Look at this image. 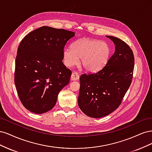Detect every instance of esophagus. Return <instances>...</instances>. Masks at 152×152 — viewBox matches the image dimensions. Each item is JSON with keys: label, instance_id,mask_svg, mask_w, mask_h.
<instances>
[{"label": "esophagus", "instance_id": "esophagus-1", "mask_svg": "<svg viewBox=\"0 0 152 152\" xmlns=\"http://www.w3.org/2000/svg\"><path fill=\"white\" fill-rule=\"evenodd\" d=\"M72 80H77L79 79V74L77 72H73L71 75Z\"/></svg>", "mask_w": 152, "mask_h": 152}]
</instances>
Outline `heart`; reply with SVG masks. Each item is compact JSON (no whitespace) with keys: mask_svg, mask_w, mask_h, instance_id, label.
Returning <instances> with one entry per match:
<instances>
[{"mask_svg":"<svg viewBox=\"0 0 152 152\" xmlns=\"http://www.w3.org/2000/svg\"><path fill=\"white\" fill-rule=\"evenodd\" d=\"M111 49L108 44L92 39L76 40L72 48L63 51L64 63L67 66L76 65L81 58V64L86 70L96 72L102 69L108 61Z\"/></svg>","mask_w":152,"mask_h":152,"instance_id":"1","label":"heart"}]
</instances>
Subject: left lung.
<instances>
[{"instance_id": "obj_1", "label": "left lung", "mask_w": 152, "mask_h": 152, "mask_svg": "<svg viewBox=\"0 0 152 152\" xmlns=\"http://www.w3.org/2000/svg\"><path fill=\"white\" fill-rule=\"evenodd\" d=\"M115 44V51L100 70L80 77L78 104L82 112L101 118L122 103L133 77L134 57L131 48L115 37L107 36Z\"/></svg>"}]
</instances>
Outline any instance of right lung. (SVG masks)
<instances>
[{
	"instance_id": "right-lung-1",
	"label": "right lung",
	"mask_w": 152,
	"mask_h": 152,
	"mask_svg": "<svg viewBox=\"0 0 152 152\" xmlns=\"http://www.w3.org/2000/svg\"><path fill=\"white\" fill-rule=\"evenodd\" d=\"M75 33L42 26L22 39L15 60V84L22 104L44 113L56 104L58 95L70 82L72 71L64 65V48Z\"/></svg>"
}]
</instances>
